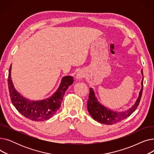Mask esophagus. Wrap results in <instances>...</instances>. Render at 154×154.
Here are the masks:
<instances>
[{
    "mask_svg": "<svg viewBox=\"0 0 154 154\" xmlns=\"http://www.w3.org/2000/svg\"><path fill=\"white\" fill-rule=\"evenodd\" d=\"M84 74L83 72H79L77 73V79H81L84 78Z\"/></svg>",
    "mask_w": 154,
    "mask_h": 154,
    "instance_id": "obj_1",
    "label": "esophagus"
}]
</instances>
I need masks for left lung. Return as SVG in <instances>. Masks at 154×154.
I'll return each instance as SVG.
<instances>
[{"label": "left lung", "mask_w": 154, "mask_h": 154, "mask_svg": "<svg viewBox=\"0 0 154 154\" xmlns=\"http://www.w3.org/2000/svg\"><path fill=\"white\" fill-rule=\"evenodd\" d=\"M142 74L143 75V70L142 69ZM143 76L142 80V88L140 91L138 99H137L134 106L129 109L126 112H113L110 110L107 109L100 105L96 97H95L94 92L91 88L89 94H88V99L87 101V110L89 112L91 117L96 121L103 124L112 125L125 119L130 116L132 113L136 110L140 103L142 94L143 91Z\"/></svg>", "instance_id": "obj_1"}]
</instances>
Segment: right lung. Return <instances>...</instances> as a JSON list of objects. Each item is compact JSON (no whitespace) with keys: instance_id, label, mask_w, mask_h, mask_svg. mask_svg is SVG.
Returning <instances> with one entry per match:
<instances>
[{"instance_id":"1","label":"right lung","mask_w":154,"mask_h":154,"mask_svg":"<svg viewBox=\"0 0 154 154\" xmlns=\"http://www.w3.org/2000/svg\"><path fill=\"white\" fill-rule=\"evenodd\" d=\"M11 74V65L8 76V87L12 103L22 115L34 121H44L53 117L60 107L65 92L74 82L73 77H64L58 90L51 98L34 102L23 98L15 91Z\"/></svg>"}]
</instances>
